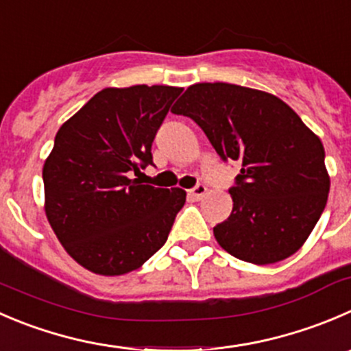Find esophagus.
Wrapping results in <instances>:
<instances>
[{
    "label": "esophagus",
    "mask_w": 351,
    "mask_h": 351,
    "mask_svg": "<svg viewBox=\"0 0 351 351\" xmlns=\"http://www.w3.org/2000/svg\"><path fill=\"white\" fill-rule=\"evenodd\" d=\"M206 193H207L206 185H202V183H199V185H195V186H193L192 190H190L189 195L192 197L193 200H200V199H202L204 195H206Z\"/></svg>",
    "instance_id": "esophagus-1"
}]
</instances>
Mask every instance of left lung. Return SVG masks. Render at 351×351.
Returning a JSON list of instances; mask_svg holds the SVG:
<instances>
[{"label":"left lung","mask_w":351,"mask_h":351,"mask_svg":"<svg viewBox=\"0 0 351 351\" xmlns=\"http://www.w3.org/2000/svg\"><path fill=\"white\" fill-rule=\"evenodd\" d=\"M171 113L192 118L223 161L241 162L233 210L214 226L217 243L258 266L293 255L328 202L317 135L273 94L224 82L190 85Z\"/></svg>","instance_id":"1"}]
</instances>
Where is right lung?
<instances>
[{"label": "right lung", "instance_id": "obj_1", "mask_svg": "<svg viewBox=\"0 0 351 351\" xmlns=\"http://www.w3.org/2000/svg\"><path fill=\"white\" fill-rule=\"evenodd\" d=\"M169 85L103 89L61 125L44 162L46 216L64 250L103 276L138 269L168 240L185 190L144 185Z\"/></svg>", "mask_w": 351, "mask_h": 351}]
</instances>
